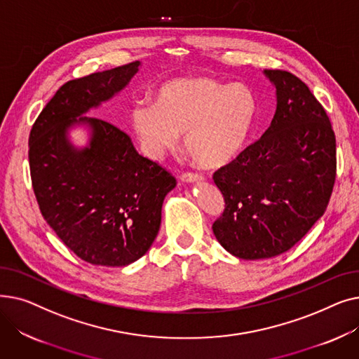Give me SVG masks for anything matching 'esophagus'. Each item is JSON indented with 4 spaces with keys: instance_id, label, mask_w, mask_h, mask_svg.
Listing matches in <instances>:
<instances>
[{
    "instance_id": "esophagus-1",
    "label": "esophagus",
    "mask_w": 359,
    "mask_h": 359,
    "mask_svg": "<svg viewBox=\"0 0 359 359\" xmlns=\"http://www.w3.org/2000/svg\"><path fill=\"white\" fill-rule=\"evenodd\" d=\"M182 180H184V182H202L203 180V175L202 173H196V172H184L182 175Z\"/></svg>"
}]
</instances>
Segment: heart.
I'll use <instances>...</instances> for the list:
<instances>
[{"label":"heart","mask_w":359,"mask_h":359,"mask_svg":"<svg viewBox=\"0 0 359 359\" xmlns=\"http://www.w3.org/2000/svg\"><path fill=\"white\" fill-rule=\"evenodd\" d=\"M256 113L257 99L249 86L195 75L163 84L153 104L132 109L130 126L142 149L154 158L173 148L184 132L192 160L214 168L233 160L246 145Z\"/></svg>","instance_id":"b5f03b06"}]
</instances>
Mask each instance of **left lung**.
Here are the masks:
<instances>
[{"instance_id": "8db88e82", "label": "left lung", "mask_w": 359, "mask_h": 359, "mask_svg": "<svg viewBox=\"0 0 359 359\" xmlns=\"http://www.w3.org/2000/svg\"><path fill=\"white\" fill-rule=\"evenodd\" d=\"M265 74L276 87L271 126L212 176L225 202L214 234L246 260L295 246L325 214L336 179V138L325 107L294 74Z\"/></svg>"}]
</instances>
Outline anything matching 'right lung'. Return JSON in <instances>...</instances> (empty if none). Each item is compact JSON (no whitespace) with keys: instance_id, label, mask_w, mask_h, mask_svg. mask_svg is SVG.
<instances>
[{"instance_id":"right-lung-1","label":"right lung","mask_w":359,"mask_h":359,"mask_svg":"<svg viewBox=\"0 0 359 359\" xmlns=\"http://www.w3.org/2000/svg\"><path fill=\"white\" fill-rule=\"evenodd\" d=\"M140 62L62 84L34 121L29 165L39 210L65 246L99 266H126L147 253L161 224L164 196L176 177L138 154L125 130L100 118H80L121 91ZM74 121L93 128L90 147L66 140Z\"/></svg>"}]
</instances>
